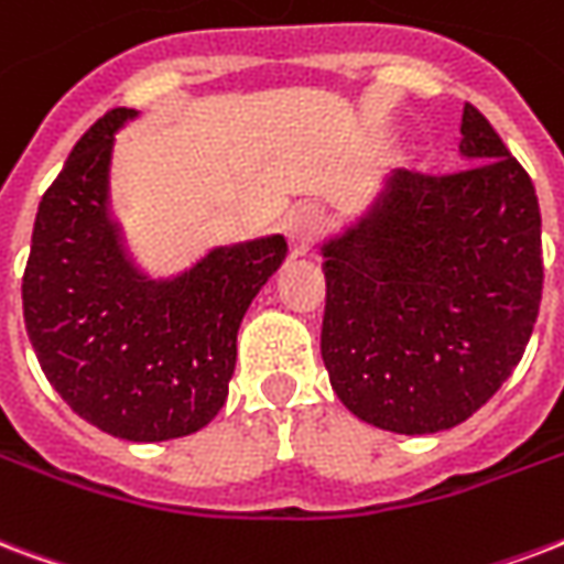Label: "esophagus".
I'll return each mask as SVG.
<instances>
[{"label":"esophagus","mask_w":564,"mask_h":564,"mask_svg":"<svg viewBox=\"0 0 564 564\" xmlns=\"http://www.w3.org/2000/svg\"><path fill=\"white\" fill-rule=\"evenodd\" d=\"M322 209L313 204H301L295 209H290V215L283 218V234L290 239L292 251L301 253L307 251L313 245V239L319 236L322 230Z\"/></svg>","instance_id":"1"}]
</instances>
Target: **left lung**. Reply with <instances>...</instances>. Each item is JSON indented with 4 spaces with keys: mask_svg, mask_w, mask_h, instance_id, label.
<instances>
[{
    "mask_svg": "<svg viewBox=\"0 0 564 564\" xmlns=\"http://www.w3.org/2000/svg\"><path fill=\"white\" fill-rule=\"evenodd\" d=\"M467 167L397 171L367 213L322 245V360L339 402L397 435L464 423L523 358L539 319L535 186L464 102Z\"/></svg>",
    "mask_w": 564,
    "mask_h": 564,
    "instance_id": "1",
    "label": "left lung"
}]
</instances>
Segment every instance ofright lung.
Here are the masks:
<instances>
[{
	"instance_id": "1",
	"label": "right lung",
	"mask_w": 564,
	"mask_h": 564,
	"mask_svg": "<svg viewBox=\"0 0 564 564\" xmlns=\"http://www.w3.org/2000/svg\"><path fill=\"white\" fill-rule=\"evenodd\" d=\"M111 109L70 150L34 218L23 316L43 376L91 425L123 441H171L213 420L236 367L245 311L286 257L283 236L213 248L150 281L109 213Z\"/></svg>"
}]
</instances>
